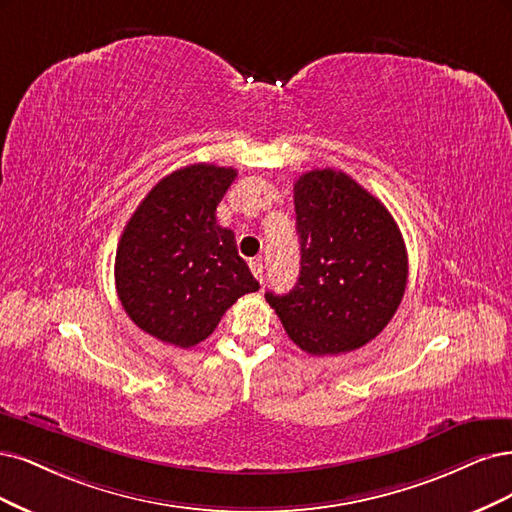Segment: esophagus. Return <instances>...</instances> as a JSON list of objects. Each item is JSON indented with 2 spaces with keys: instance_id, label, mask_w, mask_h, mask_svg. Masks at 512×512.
<instances>
[{
  "instance_id": "34e87169",
  "label": "esophagus",
  "mask_w": 512,
  "mask_h": 512,
  "mask_svg": "<svg viewBox=\"0 0 512 512\" xmlns=\"http://www.w3.org/2000/svg\"><path fill=\"white\" fill-rule=\"evenodd\" d=\"M249 266H251L253 276L259 280V283H263V263H261L259 259H253V261L249 263Z\"/></svg>"
}]
</instances>
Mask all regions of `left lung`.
Wrapping results in <instances>:
<instances>
[{"label": "left lung", "mask_w": 512, "mask_h": 512, "mask_svg": "<svg viewBox=\"0 0 512 512\" xmlns=\"http://www.w3.org/2000/svg\"><path fill=\"white\" fill-rule=\"evenodd\" d=\"M300 278L287 295L266 293L289 338L310 355H340L383 332L398 310L408 257L391 212L332 168L295 180Z\"/></svg>", "instance_id": "left-lung-1"}]
</instances>
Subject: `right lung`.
Masks as SVG:
<instances>
[{"label": "right lung", "mask_w": 512, "mask_h": 512, "mask_svg": "<svg viewBox=\"0 0 512 512\" xmlns=\"http://www.w3.org/2000/svg\"><path fill=\"white\" fill-rule=\"evenodd\" d=\"M234 168L193 163L148 191L114 259L119 300L140 329L180 349L206 340L225 310L259 289L217 206Z\"/></svg>", "instance_id": "add662e5"}]
</instances>
